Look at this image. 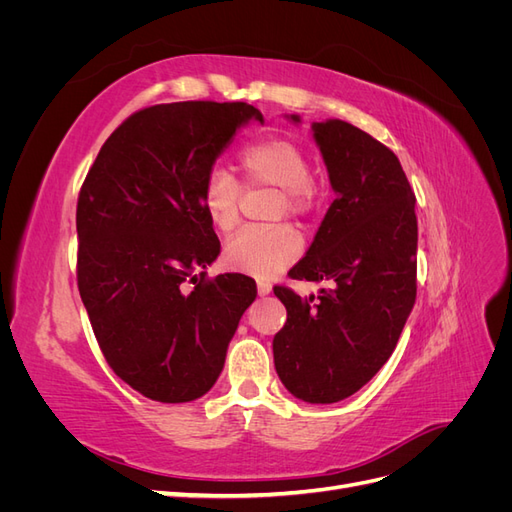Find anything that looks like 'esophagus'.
Here are the masks:
<instances>
[{"label":"esophagus","mask_w":512,"mask_h":512,"mask_svg":"<svg viewBox=\"0 0 512 512\" xmlns=\"http://www.w3.org/2000/svg\"><path fill=\"white\" fill-rule=\"evenodd\" d=\"M256 288H258V294H260V297H265V294H269V292H271V284H269V282H258V284H256Z\"/></svg>","instance_id":"1"}]
</instances>
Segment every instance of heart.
<instances>
[{"label":"heart","mask_w":512,"mask_h":512,"mask_svg":"<svg viewBox=\"0 0 512 512\" xmlns=\"http://www.w3.org/2000/svg\"><path fill=\"white\" fill-rule=\"evenodd\" d=\"M243 185L260 188L269 185L277 190L273 218L303 220L318 205L320 188L309 175L307 151L288 136H267L245 145L239 156ZM203 209L209 224L228 235L241 222V185L226 170L215 168L203 188ZM301 254V239L288 224L243 230L232 237L224 258L232 269L269 277L286 269Z\"/></svg>","instance_id":"b5f03b06"}]
</instances>
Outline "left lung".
<instances>
[{
    "mask_svg": "<svg viewBox=\"0 0 512 512\" xmlns=\"http://www.w3.org/2000/svg\"><path fill=\"white\" fill-rule=\"evenodd\" d=\"M312 130L337 198L288 275L333 286L318 299L273 288L288 314L273 361L294 397L335 404L389 361L414 307L416 198L395 153L374 136L339 119Z\"/></svg>",
    "mask_w": 512,
    "mask_h": 512,
    "instance_id": "8db88e82",
    "label": "left lung"
}]
</instances>
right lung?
<instances>
[{"mask_svg": "<svg viewBox=\"0 0 512 512\" xmlns=\"http://www.w3.org/2000/svg\"><path fill=\"white\" fill-rule=\"evenodd\" d=\"M250 119L262 123L245 102L143 108L106 138L83 181L76 282L91 329L115 374L162 404L211 389L256 299L247 275H194L220 254L203 209L205 181Z\"/></svg>", "mask_w": 512, "mask_h": 512, "instance_id": "obj_1", "label": "right lung"}]
</instances>
